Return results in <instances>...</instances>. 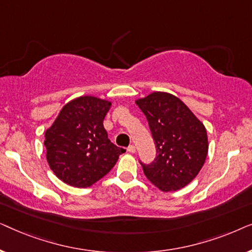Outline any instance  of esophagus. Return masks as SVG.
<instances>
[{
  "instance_id": "obj_1",
  "label": "esophagus",
  "mask_w": 252,
  "mask_h": 252,
  "mask_svg": "<svg viewBox=\"0 0 252 252\" xmlns=\"http://www.w3.org/2000/svg\"><path fill=\"white\" fill-rule=\"evenodd\" d=\"M127 150H128V153H130V154H134L136 151V148H135V146H129L128 148H127Z\"/></svg>"
}]
</instances>
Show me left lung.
<instances>
[{"label": "left lung", "instance_id": "obj_1", "mask_svg": "<svg viewBox=\"0 0 252 252\" xmlns=\"http://www.w3.org/2000/svg\"><path fill=\"white\" fill-rule=\"evenodd\" d=\"M147 117L157 156L143 165L148 180L161 191H175L197 177L209 150L205 126L177 96L154 92L135 99Z\"/></svg>", "mask_w": 252, "mask_h": 252}]
</instances>
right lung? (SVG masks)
Here are the masks:
<instances>
[{
	"label": "right lung",
	"instance_id": "right-lung-1",
	"mask_svg": "<svg viewBox=\"0 0 252 252\" xmlns=\"http://www.w3.org/2000/svg\"><path fill=\"white\" fill-rule=\"evenodd\" d=\"M111 101L84 95L66 103L44 132L47 161L68 186L87 188L115 166L125 153L108 139L103 126Z\"/></svg>",
	"mask_w": 252,
	"mask_h": 252
}]
</instances>
